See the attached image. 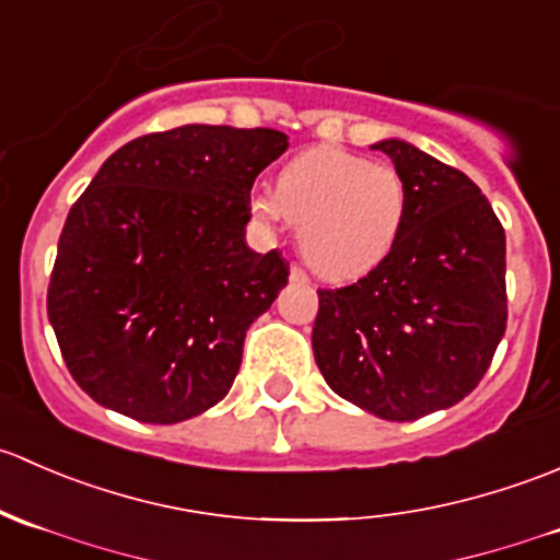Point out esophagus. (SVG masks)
<instances>
[{
    "label": "esophagus",
    "mask_w": 560,
    "mask_h": 560,
    "mask_svg": "<svg viewBox=\"0 0 560 560\" xmlns=\"http://www.w3.org/2000/svg\"><path fill=\"white\" fill-rule=\"evenodd\" d=\"M290 279L292 281H308V276H306V270L301 268V265H292V268H290Z\"/></svg>",
    "instance_id": "1"
}]
</instances>
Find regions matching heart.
I'll list each match as a JSON object with an SVG mask.
<instances>
[{
	"label": "heart",
	"mask_w": 560,
	"mask_h": 560,
	"mask_svg": "<svg viewBox=\"0 0 560 560\" xmlns=\"http://www.w3.org/2000/svg\"><path fill=\"white\" fill-rule=\"evenodd\" d=\"M254 219L298 228V246L322 279L354 281L393 254L409 213V189L395 167L316 145L276 175L273 195L248 200Z\"/></svg>",
	"instance_id": "1"
}]
</instances>
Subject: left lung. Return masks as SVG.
<instances>
[{
    "instance_id": "left-lung-1",
    "label": "left lung",
    "mask_w": 560,
    "mask_h": 560,
    "mask_svg": "<svg viewBox=\"0 0 560 560\" xmlns=\"http://www.w3.org/2000/svg\"><path fill=\"white\" fill-rule=\"evenodd\" d=\"M409 189L393 254L354 284L319 290L312 343L349 404L409 422L466 398L506 330V238L466 173L382 140Z\"/></svg>"
}]
</instances>
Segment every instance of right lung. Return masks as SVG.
<instances>
[{"instance_id": "add662e5", "label": "right lung", "mask_w": 560, "mask_h": 560, "mask_svg": "<svg viewBox=\"0 0 560 560\" xmlns=\"http://www.w3.org/2000/svg\"><path fill=\"white\" fill-rule=\"evenodd\" d=\"M279 129L186 124L129 140L70 208L48 319L72 380L100 406L173 425L224 398L248 325L290 265L246 246L254 178Z\"/></svg>"}]
</instances>
